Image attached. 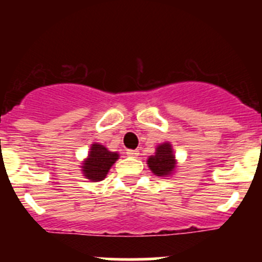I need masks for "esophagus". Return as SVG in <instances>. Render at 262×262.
<instances>
[{"label": "esophagus", "instance_id": "esophagus-1", "mask_svg": "<svg viewBox=\"0 0 262 262\" xmlns=\"http://www.w3.org/2000/svg\"><path fill=\"white\" fill-rule=\"evenodd\" d=\"M126 155L130 156V157H137L139 155L138 150H134V149H128L126 150Z\"/></svg>", "mask_w": 262, "mask_h": 262}]
</instances>
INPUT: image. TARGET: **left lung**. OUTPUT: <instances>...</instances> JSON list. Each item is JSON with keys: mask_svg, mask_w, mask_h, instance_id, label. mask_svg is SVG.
Segmentation results:
<instances>
[{"mask_svg": "<svg viewBox=\"0 0 262 262\" xmlns=\"http://www.w3.org/2000/svg\"><path fill=\"white\" fill-rule=\"evenodd\" d=\"M148 167L152 170V172L157 176L170 175L176 167L175 157H173L172 148L171 144L163 143L157 147L155 156H150L148 158Z\"/></svg>", "mask_w": 262, "mask_h": 262, "instance_id": "8db88e82", "label": "left lung"}]
</instances>
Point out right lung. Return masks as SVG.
Masks as SVG:
<instances>
[{"label":"right lung","mask_w":262,"mask_h":262,"mask_svg":"<svg viewBox=\"0 0 262 262\" xmlns=\"http://www.w3.org/2000/svg\"><path fill=\"white\" fill-rule=\"evenodd\" d=\"M118 153L110 152L101 144H92L90 150L89 158L84 161L83 173L87 179L92 181H101L106 176L107 171L113 166V163L118 160Z\"/></svg>","instance_id":"right-lung-1"}]
</instances>
